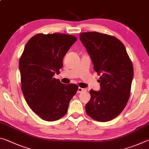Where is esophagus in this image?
Returning <instances> with one entry per match:
<instances>
[{"instance_id":"1","label":"esophagus","mask_w":149,"mask_h":149,"mask_svg":"<svg viewBox=\"0 0 149 149\" xmlns=\"http://www.w3.org/2000/svg\"><path fill=\"white\" fill-rule=\"evenodd\" d=\"M84 91H85V89H84V88L78 87V89H77V93H81V92Z\"/></svg>"}]
</instances>
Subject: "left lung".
<instances>
[{"label":"left lung","instance_id":"1","mask_svg":"<svg viewBox=\"0 0 149 149\" xmlns=\"http://www.w3.org/2000/svg\"><path fill=\"white\" fill-rule=\"evenodd\" d=\"M81 41L86 48L100 75L99 91L90 90L85 105L87 114L98 122H108L124 109L129 99L133 68L125 47L116 37L98 32L82 33Z\"/></svg>","mask_w":149,"mask_h":149}]
</instances>
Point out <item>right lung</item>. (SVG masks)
<instances>
[{
    "label": "right lung",
    "instance_id": "right-lung-1",
    "mask_svg": "<svg viewBox=\"0 0 149 149\" xmlns=\"http://www.w3.org/2000/svg\"><path fill=\"white\" fill-rule=\"evenodd\" d=\"M76 41L74 35L66 34L35 35L20 57L24 98L31 109L45 121L53 122L64 116L77 91V85H64L53 77L60 73L65 54Z\"/></svg>",
    "mask_w": 149,
    "mask_h": 149
}]
</instances>
